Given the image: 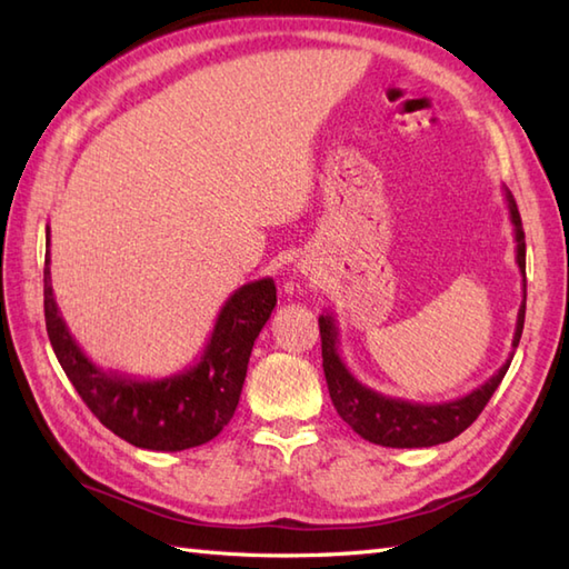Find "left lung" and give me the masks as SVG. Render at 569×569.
<instances>
[{"instance_id": "1", "label": "left lung", "mask_w": 569, "mask_h": 569, "mask_svg": "<svg viewBox=\"0 0 569 569\" xmlns=\"http://www.w3.org/2000/svg\"><path fill=\"white\" fill-rule=\"evenodd\" d=\"M503 196L506 202H509V217L513 224L516 263L523 276V300L521 308H518L511 355L506 359V365L481 383L479 389L445 403H418L373 391L367 383H361L342 361L340 328H337L332 312H322L320 316L318 322L322 337V369L325 379H328L330 398L340 418L365 440L381 447H432L440 442H450L479 418L481 410L489 403V398L503 381L506 371L511 367L516 347L521 342L526 320V234L511 190L503 188Z\"/></svg>"}]
</instances>
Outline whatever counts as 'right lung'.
<instances>
[{
  "mask_svg": "<svg viewBox=\"0 0 569 569\" xmlns=\"http://www.w3.org/2000/svg\"><path fill=\"white\" fill-rule=\"evenodd\" d=\"M46 330L66 377L94 418L134 447L180 452L210 442L232 420L253 340L276 308L273 278L244 283L224 300L196 365L163 379L102 369L82 352L60 316L51 286V227H46Z\"/></svg>",
  "mask_w": 569,
  "mask_h": 569,
  "instance_id": "obj_1",
  "label": "right lung"
}]
</instances>
